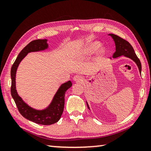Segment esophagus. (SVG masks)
Instances as JSON below:
<instances>
[{
    "label": "esophagus",
    "mask_w": 151,
    "mask_h": 151,
    "mask_svg": "<svg viewBox=\"0 0 151 151\" xmlns=\"http://www.w3.org/2000/svg\"><path fill=\"white\" fill-rule=\"evenodd\" d=\"M73 81L76 82H81L84 81V78L81 75H76L73 77Z\"/></svg>",
    "instance_id": "obj_1"
}]
</instances>
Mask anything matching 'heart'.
Instances as JSON below:
<instances>
[{"label":"heart","instance_id":"b5f03b06","mask_svg":"<svg viewBox=\"0 0 151 151\" xmlns=\"http://www.w3.org/2000/svg\"><path fill=\"white\" fill-rule=\"evenodd\" d=\"M101 46H102V43L100 42V41H91V42H89L86 45H85L79 50L78 55L82 57H87L89 56H91L93 54L97 52L98 50L101 48ZM106 52V49L105 48L102 47L100 50L99 51L98 55L99 56H102L104 55Z\"/></svg>","mask_w":151,"mask_h":151}]
</instances>
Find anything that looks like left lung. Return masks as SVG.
<instances>
[{"label": "left lung", "instance_id": "8db88e82", "mask_svg": "<svg viewBox=\"0 0 151 151\" xmlns=\"http://www.w3.org/2000/svg\"><path fill=\"white\" fill-rule=\"evenodd\" d=\"M108 35L112 37L115 45V52L113 54V58H116L121 56L129 58L132 60L136 63V65L139 69V73H142V64H141L140 60L136 56L135 52H134V50L132 45L127 41L119 37L117 35L113 34H110ZM86 104H87L88 109H89L87 102H86Z\"/></svg>", "mask_w": 151, "mask_h": 151}]
</instances>
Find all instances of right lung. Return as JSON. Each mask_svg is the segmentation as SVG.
<instances>
[{
	"instance_id": "right-lung-1",
	"label": "right lung",
	"mask_w": 151,
	"mask_h": 151,
	"mask_svg": "<svg viewBox=\"0 0 151 151\" xmlns=\"http://www.w3.org/2000/svg\"><path fill=\"white\" fill-rule=\"evenodd\" d=\"M48 47L49 45L46 39L36 40L31 41L19 54L11 69V94L19 111L27 119L43 125L52 124L60 120L64 108L65 93L67 89L72 86L71 82L69 81L60 86L54 95L52 102L46 108L43 110H36L28 106L19 96L15 86V76L19 63L28 53L44 50Z\"/></svg>"
}]
</instances>
